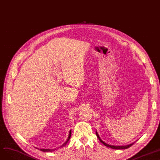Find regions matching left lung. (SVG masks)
Wrapping results in <instances>:
<instances>
[{
    "instance_id": "obj_1",
    "label": "left lung",
    "mask_w": 160,
    "mask_h": 160,
    "mask_svg": "<svg viewBox=\"0 0 160 160\" xmlns=\"http://www.w3.org/2000/svg\"><path fill=\"white\" fill-rule=\"evenodd\" d=\"M96 135H97L98 139H99V141H100V142H101L102 144H104L105 146H106V147H108L112 148H113V149H126V148H128L129 147H130L134 143V142H132V143H131V144H130V145H126V146H114V145H108V144L106 143V142H104L101 139H100V136H98V134L97 130H96Z\"/></svg>"
}]
</instances>
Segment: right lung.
I'll return each mask as SVG.
<instances>
[{
  "label": "right lung",
  "instance_id": "right-lung-1",
  "mask_svg": "<svg viewBox=\"0 0 160 160\" xmlns=\"http://www.w3.org/2000/svg\"><path fill=\"white\" fill-rule=\"evenodd\" d=\"M71 130H70V131H69V136H68V138H67L66 142H65V143H63L61 147H59L58 148H59L60 147H62L66 145V144H67V142H68V141H69V139H70V138H71ZM56 150V148H55V149H43V148H41V149H40V150L43 151V152H52V151H54V150Z\"/></svg>",
  "mask_w": 160,
  "mask_h": 160
}]
</instances>
